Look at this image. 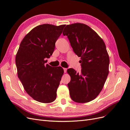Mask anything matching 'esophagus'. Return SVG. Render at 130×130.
<instances>
[{
	"label": "esophagus",
	"instance_id": "esophagus-1",
	"mask_svg": "<svg viewBox=\"0 0 130 130\" xmlns=\"http://www.w3.org/2000/svg\"><path fill=\"white\" fill-rule=\"evenodd\" d=\"M63 70H64V72L66 73L67 72V68H63Z\"/></svg>",
	"mask_w": 130,
	"mask_h": 130
}]
</instances>
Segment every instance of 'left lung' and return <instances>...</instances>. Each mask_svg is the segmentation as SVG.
Here are the masks:
<instances>
[{
	"label": "left lung",
	"mask_w": 130,
	"mask_h": 130,
	"mask_svg": "<svg viewBox=\"0 0 130 130\" xmlns=\"http://www.w3.org/2000/svg\"><path fill=\"white\" fill-rule=\"evenodd\" d=\"M73 51L81 57V72L69 68L68 84L71 99L78 103L93 100L103 89L109 73V58L104 41L95 31L82 23L67 25L63 31Z\"/></svg>",
	"instance_id": "obj_1"
}]
</instances>
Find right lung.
<instances>
[{"mask_svg":"<svg viewBox=\"0 0 130 130\" xmlns=\"http://www.w3.org/2000/svg\"><path fill=\"white\" fill-rule=\"evenodd\" d=\"M66 25L44 24L26 35L15 56L18 77L26 92L35 100L50 103L56 99L64 70L45 64Z\"/></svg>","mask_w":130,"mask_h":130,"instance_id":"add662e5","label":"right lung"}]
</instances>
